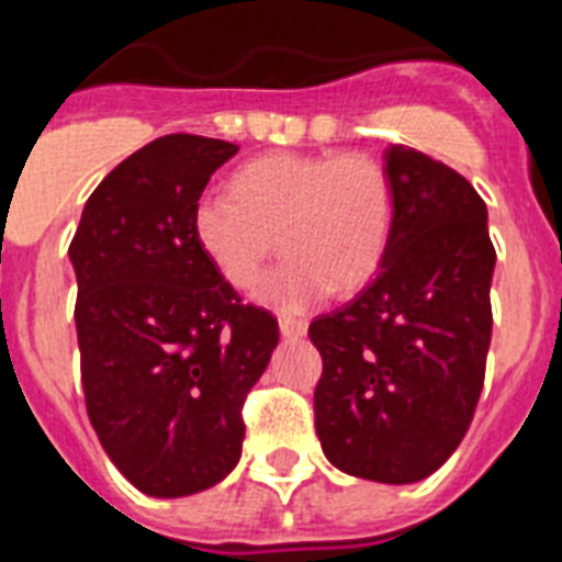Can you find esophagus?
Listing matches in <instances>:
<instances>
[{
	"instance_id": "esophagus-1",
	"label": "esophagus",
	"mask_w": 562,
	"mask_h": 562,
	"mask_svg": "<svg viewBox=\"0 0 562 562\" xmlns=\"http://www.w3.org/2000/svg\"><path fill=\"white\" fill-rule=\"evenodd\" d=\"M278 329L284 337H304L306 335V321H297V317H281L278 321Z\"/></svg>"
}]
</instances>
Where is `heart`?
Instances as JSON below:
<instances>
[{
	"mask_svg": "<svg viewBox=\"0 0 562 562\" xmlns=\"http://www.w3.org/2000/svg\"><path fill=\"white\" fill-rule=\"evenodd\" d=\"M394 225L385 168L362 154H267L238 168L231 193L193 205V238L227 284L250 290L267 258L290 256L258 295L286 312L346 295L380 270Z\"/></svg>",
	"mask_w": 562,
	"mask_h": 562,
	"instance_id": "obj_1",
	"label": "heart"
}]
</instances>
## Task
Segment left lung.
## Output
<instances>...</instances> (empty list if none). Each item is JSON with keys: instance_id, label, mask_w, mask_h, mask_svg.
<instances>
[{"instance_id": "left-lung-1", "label": "left lung", "mask_w": 562, "mask_h": 562, "mask_svg": "<svg viewBox=\"0 0 562 562\" xmlns=\"http://www.w3.org/2000/svg\"><path fill=\"white\" fill-rule=\"evenodd\" d=\"M394 225L380 272L312 321L324 357L315 430L326 459L357 479L414 484L464 439L493 335L495 247L486 205L445 162L385 148Z\"/></svg>"}]
</instances>
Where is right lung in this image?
<instances>
[{
  "instance_id": "right-lung-1",
  "label": "right lung",
  "mask_w": 562,
  "mask_h": 562,
  "mask_svg": "<svg viewBox=\"0 0 562 562\" xmlns=\"http://www.w3.org/2000/svg\"><path fill=\"white\" fill-rule=\"evenodd\" d=\"M236 151L157 137L106 173L69 245L89 422L151 498L202 493L238 464L241 405L278 346L276 317L241 304L193 238V205Z\"/></svg>"
}]
</instances>
